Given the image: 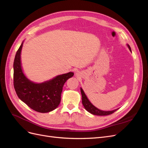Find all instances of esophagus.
Returning <instances> with one entry per match:
<instances>
[{
    "mask_svg": "<svg viewBox=\"0 0 148 148\" xmlns=\"http://www.w3.org/2000/svg\"><path fill=\"white\" fill-rule=\"evenodd\" d=\"M76 75H78V72H77V73H76Z\"/></svg>",
    "mask_w": 148,
    "mask_h": 148,
    "instance_id": "34e87169",
    "label": "esophagus"
}]
</instances>
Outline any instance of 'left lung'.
<instances>
[{"mask_svg":"<svg viewBox=\"0 0 148 148\" xmlns=\"http://www.w3.org/2000/svg\"><path fill=\"white\" fill-rule=\"evenodd\" d=\"M127 46H128L130 50V51L132 52L130 46L128 44H127ZM80 89H81V93H82V104H83V106L84 107L85 109H86L88 112H90L91 114H92L93 115H101V116L108 115H110L112 114H113L116 110H117V109H115V110H112V111H103V110H101L99 109H98L95 106H94L90 102H89L86 96L85 95V94L82 89V88H80Z\"/></svg>","mask_w":148,"mask_h":148,"instance_id":"obj_1","label":"left lung"}]
</instances>
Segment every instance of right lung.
I'll return each mask as SVG.
<instances>
[{"label": "right lung", "mask_w": 148, "mask_h": 148, "mask_svg": "<svg viewBox=\"0 0 148 148\" xmlns=\"http://www.w3.org/2000/svg\"><path fill=\"white\" fill-rule=\"evenodd\" d=\"M23 42L16 53L13 62V86L16 95L33 110L46 113L59 105L64 83L74 73L60 75L48 82L36 84L26 78L21 69L20 54Z\"/></svg>", "instance_id": "obj_1"}]
</instances>
